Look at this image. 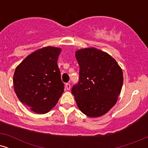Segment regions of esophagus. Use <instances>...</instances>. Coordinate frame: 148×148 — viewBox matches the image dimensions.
Segmentation results:
<instances>
[{
	"label": "esophagus",
	"instance_id": "obj_1",
	"mask_svg": "<svg viewBox=\"0 0 148 148\" xmlns=\"http://www.w3.org/2000/svg\"><path fill=\"white\" fill-rule=\"evenodd\" d=\"M65 88L67 90H70V88H71L70 84H68V83H67V84H65Z\"/></svg>",
	"mask_w": 148,
	"mask_h": 148
}]
</instances>
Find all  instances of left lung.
I'll return each mask as SVG.
<instances>
[{
  "label": "left lung",
  "mask_w": 148,
  "mask_h": 148,
  "mask_svg": "<svg viewBox=\"0 0 148 148\" xmlns=\"http://www.w3.org/2000/svg\"><path fill=\"white\" fill-rule=\"evenodd\" d=\"M79 81L72 93L81 111L90 118L106 114L116 103L123 84V74L116 60L96 48L75 53Z\"/></svg>",
  "instance_id": "8db88e82"
}]
</instances>
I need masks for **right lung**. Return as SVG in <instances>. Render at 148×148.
Instances as JSON below:
<instances>
[{
    "instance_id": "add662e5",
    "label": "right lung",
    "mask_w": 148,
    "mask_h": 148,
    "mask_svg": "<svg viewBox=\"0 0 148 148\" xmlns=\"http://www.w3.org/2000/svg\"><path fill=\"white\" fill-rule=\"evenodd\" d=\"M60 48L47 47L28 56L14 71V92L21 101L39 114L48 113L64 92L58 58Z\"/></svg>"
}]
</instances>
